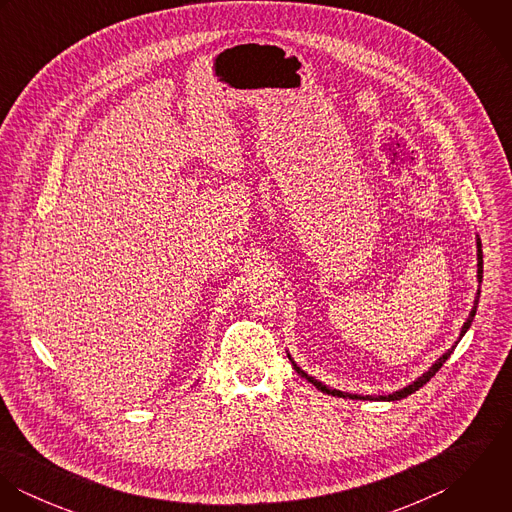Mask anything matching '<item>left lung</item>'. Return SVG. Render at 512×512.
<instances>
[{
    "label": "left lung",
    "instance_id": "obj_1",
    "mask_svg": "<svg viewBox=\"0 0 512 512\" xmlns=\"http://www.w3.org/2000/svg\"><path fill=\"white\" fill-rule=\"evenodd\" d=\"M477 280H479V284L483 282V250H481V240L477 238ZM477 303H479V290H477V297H475V305H473V309H471V313H469V317H467V321L463 323V327H461V335H459V339L467 333V329L471 327V321H473V317H475V313H477ZM453 349H455V345L447 351V353H443L441 357H439L438 361L434 363V365L430 366V370H426L420 378H416L412 384H408V386H404V388H400V390H396V392H392V394H388V396H378V398H374V396H359V394H349V392H341V390H335V388H329V386H325L323 382H319V380H315L313 376H309L307 372H303L299 366L295 365L292 361V357H290V361H292L293 368H295V372L297 374H301L307 382H311L317 390H321V392H325V394H331V396H339V398H351V400H388V402H392V400H402V398H406V396H410V394H414L416 390H420L426 382H430V378L438 372L439 368L443 366V363L449 359V355L453 353Z\"/></svg>",
    "mask_w": 512,
    "mask_h": 512
}]
</instances>
